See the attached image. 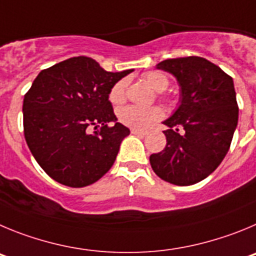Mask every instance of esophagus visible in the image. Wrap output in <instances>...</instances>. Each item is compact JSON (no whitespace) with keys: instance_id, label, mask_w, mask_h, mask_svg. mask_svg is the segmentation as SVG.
Instances as JSON below:
<instances>
[{"instance_id":"obj_1","label":"esophagus","mask_w":256,"mask_h":256,"mask_svg":"<svg viewBox=\"0 0 256 256\" xmlns=\"http://www.w3.org/2000/svg\"><path fill=\"white\" fill-rule=\"evenodd\" d=\"M131 134H134V135H142V136H144V135H146V131L139 130V128H131Z\"/></svg>"}]
</instances>
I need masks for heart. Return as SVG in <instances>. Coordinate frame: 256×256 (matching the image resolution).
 I'll return each instance as SVG.
<instances>
[{
	"mask_svg": "<svg viewBox=\"0 0 256 256\" xmlns=\"http://www.w3.org/2000/svg\"><path fill=\"white\" fill-rule=\"evenodd\" d=\"M144 79L156 92H163L168 86L167 76L160 71L145 74ZM126 86H128V82L125 79L120 80L112 86L110 92V100L114 104H121L125 100ZM160 117H162V111L160 108L156 107L144 108L139 106H126L118 111V120L124 125L132 128H139V130L148 128Z\"/></svg>",
	"mask_w": 256,
	"mask_h": 256,
	"instance_id": "b5f03b06",
	"label": "heart"
}]
</instances>
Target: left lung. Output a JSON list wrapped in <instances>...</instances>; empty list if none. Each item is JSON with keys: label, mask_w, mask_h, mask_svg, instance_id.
<instances>
[{"label": "left lung", "mask_w": 256, "mask_h": 256, "mask_svg": "<svg viewBox=\"0 0 256 256\" xmlns=\"http://www.w3.org/2000/svg\"><path fill=\"white\" fill-rule=\"evenodd\" d=\"M156 68L176 78L180 104L163 121L167 145L152 154L150 166L167 182L194 185L220 164L230 149L238 121L234 80L196 56L164 60Z\"/></svg>", "instance_id": "left-lung-1"}]
</instances>
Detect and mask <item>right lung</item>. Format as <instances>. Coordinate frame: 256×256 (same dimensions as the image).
Here are the masks:
<instances>
[{"instance_id":"right-lung-1","label":"right lung","mask_w":256,"mask_h":256,"mask_svg":"<svg viewBox=\"0 0 256 256\" xmlns=\"http://www.w3.org/2000/svg\"><path fill=\"white\" fill-rule=\"evenodd\" d=\"M132 71L108 72L90 57L79 56L38 74L22 103L24 135L54 181L84 188L110 171L130 130L117 122L108 98L112 86ZM110 122H115L112 128Z\"/></svg>"}]
</instances>
